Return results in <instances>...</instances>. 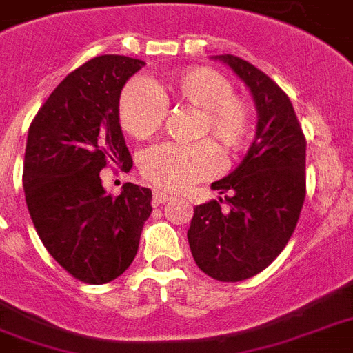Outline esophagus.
Masks as SVG:
<instances>
[{
  "label": "esophagus",
  "instance_id": "obj_1",
  "mask_svg": "<svg viewBox=\"0 0 353 353\" xmlns=\"http://www.w3.org/2000/svg\"><path fill=\"white\" fill-rule=\"evenodd\" d=\"M170 196L165 192H161V190H154V196H152V201H154V205H165L170 201Z\"/></svg>",
  "mask_w": 353,
  "mask_h": 353
}]
</instances>
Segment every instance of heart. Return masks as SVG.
Masks as SVG:
<instances>
[{"mask_svg":"<svg viewBox=\"0 0 353 353\" xmlns=\"http://www.w3.org/2000/svg\"><path fill=\"white\" fill-rule=\"evenodd\" d=\"M163 97L198 110L194 137L212 139L223 154L240 152L251 135V112L245 101L232 95V84L210 68H192L174 74L157 91L144 79L130 80L119 99V121L132 139L152 137L163 124ZM216 144L199 141L190 146L165 143L143 152L139 168L152 185L165 190H183L214 176L220 168Z\"/></svg>","mask_w":353,"mask_h":353,"instance_id":"obj_1","label":"heart"}]
</instances>
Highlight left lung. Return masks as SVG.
<instances>
[{"label":"left lung","mask_w":353,"mask_h":353,"mask_svg":"<svg viewBox=\"0 0 353 353\" xmlns=\"http://www.w3.org/2000/svg\"><path fill=\"white\" fill-rule=\"evenodd\" d=\"M247 85L256 132L245 157L210 185L229 209L210 199L194 209L188 243L198 268L221 282L251 279L279 256L295 231L306 196V139L290 97L252 63L212 57Z\"/></svg>","instance_id":"obj_1"}]
</instances>
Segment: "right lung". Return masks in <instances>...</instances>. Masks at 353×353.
<instances>
[{"instance_id": "obj_1", "label": "right lung", "mask_w": 353, "mask_h": 353, "mask_svg": "<svg viewBox=\"0 0 353 353\" xmlns=\"http://www.w3.org/2000/svg\"><path fill=\"white\" fill-rule=\"evenodd\" d=\"M143 60L97 57L58 84L27 135L23 190L34 229L54 260L85 284L121 276L137 254L152 190L126 183L117 198L102 187L108 163L132 168L119 99Z\"/></svg>"}]
</instances>
